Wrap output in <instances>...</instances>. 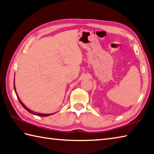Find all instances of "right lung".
I'll return each mask as SVG.
<instances>
[{"label": "right lung", "mask_w": 154, "mask_h": 154, "mask_svg": "<svg viewBox=\"0 0 154 154\" xmlns=\"http://www.w3.org/2000/svg\"><path fill=\"white\" fill-rule=\"evenodd\" d=\"M14 92H15V93H16V94H17V98H18V100H19L20 103L21 104V105H22L23 107H24L25 109L27 110V111L28 112H29L30 113H31V114H33V115H37V116H39V117H47V116H50V115H51L54 114V113H56V112H54V113H51V114H42V113H39V112H34V111H31V110H30L29 109H28L27 107L25 105V104L21 102V100H20V98H19L18 95H17V94L16 89H15V86H14Z\"/></svg>", "instance_id": "right-lung-1"}]
</instances>
